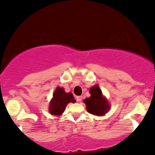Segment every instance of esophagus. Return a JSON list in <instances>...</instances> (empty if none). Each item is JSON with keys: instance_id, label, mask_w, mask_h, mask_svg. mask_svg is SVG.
Returning a JSON list of instances; mask_svg holds the SVG:
<instances>
[{"instance_id": "1", "label": "esophagus", "mask_w": 155, "mask_h": 155, "mask_svg": "<svg viewBox=\"0 0 155 155\" xmlns=\"http://www.w3.org/2000/svg\"><path fill=\"white\" fill-rule=\"evenodd\" d=\"M76 101H78V102H81V100H82V97L81 96H76Z\"/></svg>"}]
</instances>
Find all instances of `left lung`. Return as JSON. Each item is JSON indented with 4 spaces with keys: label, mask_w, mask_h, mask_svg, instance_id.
I'll list each match as a JSON object with an SVG mask.
<instances>
[{
    "label": "left lung",
    "mask_w": 155,
    "mask_h": 155,
    "mask_svg": "<svg viewBox=\"0 0 155 155\" xmlns=\"http://www.w3.org/2000/svg\"><path fill=\"white\" fill-rule=\"evenodd\" d=\"M90 93L91 96L84 100L87 111L96 116H104L110 109V106L106 97L103 96L98 85H95L90 88Z\"/></svg>",
    "instance_id": "1"
}]
</instances>
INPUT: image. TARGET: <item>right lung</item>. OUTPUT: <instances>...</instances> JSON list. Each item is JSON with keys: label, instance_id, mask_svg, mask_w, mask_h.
I'll return each mask as SVG.
<instances>
[{"label": "right lung", "instance_id": "right-lung-1", "mask_svg": "<svg viewBox=\"0 0 155 155\" xmlns=\"http://www.w3.org/2000/svg\"><path fill=\"white\" fill-rule=\"evenodd\" d=\"M71 102H76L71 92L67 93L63 87H58L53 94L52 99L49 103V113L55 116H60L63 113L67 105Z\"/></svg>", "mask_w": 155, "mask_h": 155}]
</instances>
